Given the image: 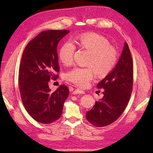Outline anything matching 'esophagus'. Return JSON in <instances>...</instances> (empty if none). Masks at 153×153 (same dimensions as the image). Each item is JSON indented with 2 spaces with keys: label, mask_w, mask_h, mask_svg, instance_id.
I'll return each mask as SVG.
<instances>
[{
  "label": "esophagus",
  "mask_w": 153,
  "mask_h": 153,
  "mask_svg": "<svg viewBox=\"0 0 153 153\" xmlns=\"http://www.w3.org/2000/svg\"><path fill=\"white\" fill-rule=\"evenodd\" d=\"M74 95H77V94H85V91L83 90H81L79 89H75L73 91Z\"/></svg>",
  "instance_id": "34e87169"
}]
</instances>
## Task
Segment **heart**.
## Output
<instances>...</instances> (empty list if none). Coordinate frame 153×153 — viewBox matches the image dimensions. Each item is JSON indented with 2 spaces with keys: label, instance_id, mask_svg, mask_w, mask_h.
Masks as SVG:
<instances>
[{
  "label": "heart",
  "instance_id": "b5f03b06",
  "mask_svg": "<svg viewBox=\"0 0 153 153\" xmlns=\"http://www.w3.org/2000/svg\"><path fill=\"white\" fill-rule=\"evenodd\" d=\"M77 43L91 53L87 62L90 66L74 68L66 74V79L79 87H86L95 76V71L99 77H104L113 69L117 61V54L114 48L110 46L109 42L98 34H83ZM75 51L76 46L72 42H65L59 51L62 62L66 66L72 64Z\"/></svg>",
  "mask_w": 153,
  "mask_h": 153
}]
</instances>
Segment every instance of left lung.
Instances as JSON below:
<instances>
[{
	"instance_id": "1",
	"label": "left lung",
	"mask_w": 153,
	"mask_h": 153,
	"mask_svg": "<svg viewBox=\"0 0 153 153\" xmlns=\"http://www.w3.org/2000/svg\"><path fill=\"white\" fill-rule=\"evenodd\" d=\"M134 66L130 51L125 42L115 67L97 84L103 89V97L86 113V118L93 126L103 127L111 124L121 116L130 98Z\"/></svg>"
}]
</instances>
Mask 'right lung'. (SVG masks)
<instances>
[{"label":"right lung","instance_id":"obj_1","mask_svg":"<svg viewBox=\"0 0 153 153\" xmlns=\"http://www.w3.org/2000/svg\"><path fill=\"white\" fill-rule=\"evenodd\" d=\"M68 30L42 31L25 47L19 68V85L25 110L35 121L45 124L60 118L69 89L65 85L52 91L50 79L60 70L57 46Z\"/></svg>","mask_w":153,"mask_h":153}]
</instances>
